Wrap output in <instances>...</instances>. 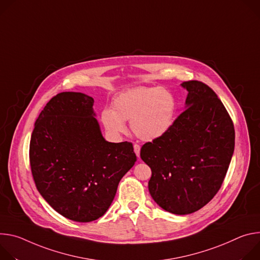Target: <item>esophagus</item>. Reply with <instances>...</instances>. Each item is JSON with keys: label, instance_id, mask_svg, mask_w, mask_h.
<instances>
[{"label": "esophagus", "instance_id": "1", "mask_svg": "<svg viewBox=\"0 0 260 260\" xmlns=\"http://www.w3.org/2000/svg\"><path fill=\"white\" fill-rule=\"evenodd\" d=\"M133 148H134V152H135V154H136V156L139 158V155H140V146L139 145H135L133 146Z\"/></svg>", "mask_w": 260, "mask_h": 260}]
</instances>
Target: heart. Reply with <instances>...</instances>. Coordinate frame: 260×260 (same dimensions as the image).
<instances>
[{"label":"heart","instance_id":"b5f03b06","mask_svg":"<svg viewBox=\"0 0 260 260\" xmlns=\"http://www.w3.org/2000/svg\"><path fill=\"white\" fill-rule=\"evenodd\" d=\"M112 109H103L101 123L111 135L126 131L130 121L133 133L141 140L153 141L164 136L174 125L177 99L164 88L138 86L121 92L111 103Z\"/></svg>","mask_w":260,"mask_h":260}]
</instances>
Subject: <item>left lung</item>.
I'll return each instance as SVG.
<instances>
[{
	"instance_id": "obj_1",
	"label": "left lung",
	"mask_w": 260,
	"mask_h": 260,
	"mask_svg": "<svg viewBox=\"0 0 260 260\" xmlns=\"http://www.w3.org/2000/svg\"><path fill=\"white\" fill-rule=\"evenodd\" d=\"M185 110L162 137L147 142L140 157L152 170L149 191L171 214L200 210L217 194L235 150V128L223 103L206 83H181Z\"/></svg>"
}]
</instances>
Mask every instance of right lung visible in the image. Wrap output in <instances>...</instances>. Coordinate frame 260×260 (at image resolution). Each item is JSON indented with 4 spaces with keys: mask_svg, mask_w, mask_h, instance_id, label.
I'll list each match as a JSON object with an SVG mask.
<instances>
[{
    "mask_svg": "<svg viewBox=\"0 0 260 260\" xmlns=\"http://www.w3.org/2000/svg\"><path fill=\"white\" fill-rule=\"evenodd\" d=\"M93 104L82 93L52 97L30 142L39 193L55 212L76 222H91L106 213L121 179L136 161L131 142L105 140Z\"/></svg>",
    "mask_w": 260,
    "mask_h": 260,
    "instance_id": "obj_1",
    "label": "right lung"
}]
</instances>
